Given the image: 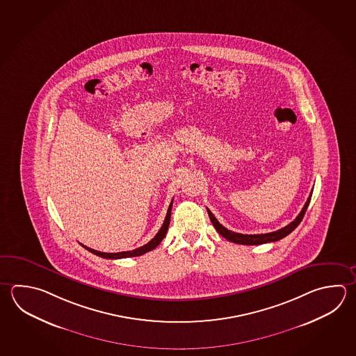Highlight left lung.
<instances>
[{
    "label": "left lung",
    "instance_id": "1",
    "mask_svg": "<svg viewBox=\"0 0 356 356\" xmlns=\"http://www.w3.org/2000/svg\"><path fill=\"white\" fill-rule=\"evenodd\" d=\"M311 196H312V191H311V194H309V199H307V202L305 204V207L302 208L301 213L298 214V216L296 218L293 222H289V225L284 227V228L280 229L277 232H272V233H267V234H241V233H235V232H232V230H229L225 227H222V224L218 222V219L215 218L213 213L209 209L208 214L210 220H211L213 225H214V228L216 229V232L219 234L222 235L225 239H228L229 242L244 244V245H258V244H264V243L277 242V241H280L282 238L287 236L289 233H292L298 227V224L302 222L305 213H306V210L309 208Z\"/></svg>",
    "mask_w": 356,
    "mask_h": 356
}]
</instances>
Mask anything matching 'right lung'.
<instances>
[{
  "instance_id": "obj_1",
  "label": "right lung",
  "mask_w": 356,
  "mask_h": 356,
  "mask_svg": "<svg viewBox=\"0 0 356 356\" xmlns=\"http://www.w3.org/2000/svg\"><path fill=\"white\" fill-rule=\"evenodd\" d=\"M172 202L170 204V207L168 209V214L165 218V222L162 224L161 229L159 230V233L154 235V238H152V241H149L147 244L142 245L140 248L134 249V250H129V252H120V253H103V252H98V250H94L92 248H88L86 245H83V248L87 249L90 253L102 257V258H107V259H121V258H129V257H138V255L145 254L149 250L156 248L160 243L162 242V239L165 238V235L168 233V225H170V219H171V209H172Z\"/></svg>"
}]
</instances>
